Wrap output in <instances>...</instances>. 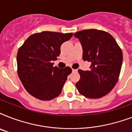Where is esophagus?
<instances>
[{"label":"esophagus","instance_id":"obj_1","mask_svg":"<svg viewBox=\"0 0 132 132\" xmlns=\"http://www.w3.org/2000/svg\"><path fill=\"white\" fill-rule=\"evenodd\" d=\"M72 72H77V69H72Z\"/></svg>","mask_w":132,"mask_h":132}]
</instances>
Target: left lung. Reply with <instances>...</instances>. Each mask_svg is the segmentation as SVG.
<instances>
[{"instance_id":"8db88e82","label":"left lung","mask_w":132,"mask_h":132,"mask_svg":"<svg viewBox=\"0 0 132 132\" xmlns=\"http://www.w3.org/2000/svg\"><path fill=\"white\" fill-rule=\"evenodd\" d=\"M83 49V60L91 62L90 70H79L76 83L79 92L87 98L106 95L117 84L121 72L123 53L116 40L107 32L83 30L74 34Z\"/></svg>"}]
</instances>
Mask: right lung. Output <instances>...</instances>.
I'll list each match as a JSON object with an SVG mask.
<instances>
[{
  "instance_id": "right-lung-1",
  "label": "right lung",
  "mask_w": 132,
  "mask_h": 132,
  "mask_svg": "<svg viewBox=\"0 0 132 132\" xmlns=\"http://www.w3.org/2000/svg\"><path fill=\"white\" fill-rule=\"evenodd\" d=\"M72 33L42 31L29 36L17 54L18 74L26 90L40 100L48 101L60 94L70 67H53L60 47L72 38Z\"/></svg>"
}]
</instances>
